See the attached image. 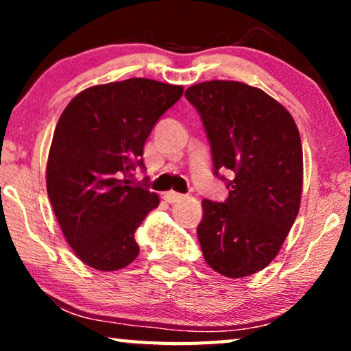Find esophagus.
I'll return each mask as SVG.
<instances>
[{
	"label": "esophagus",
	"mask_w": 351,
	"mask_h": 351,
	"mask_svg": "<svg viewBox=\"0 0 351 351\" xmlns=\"http://www.w3.org/2000/svg\"><path fill=\"white\" fill-rule=\"evenodd\" d=\"M185 196L180 195V193H176V191H167V193L165 195V199L167 201V203L174 204V203H179V201L184 199Z\"/></svg>",
	"instance_id": "34e87169"
}]
</instances>
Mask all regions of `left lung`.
Returning a JSON list of instances; mask_svg holds the SVG:
<instances>
[{"instance_id": "8db88e82", "label": "left lung", "mask_w": 351, "mask_h": 351, "mask_svg": "<svg viewBox=\"0 0 351 351\" xmlns=\"http://www.w3.org/2000/svg\"><path fill=\"white\" fill-rule=\"evenodd\" d=\"M185 97L203 121L214 174L228 189L223 203L203 199L196 232L204 261L223 276L254 275L276 257L299 213V129L281 104L239 81H206Z\"/></svg>"}]
</instances>
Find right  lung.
<instances>
[{"mask_svg":"<svg viewBox=\"0 0 351 351\" xmlns=\"http://www.w3.org/2000/svg\"><path fill=\"white\" fill-rule=\"evenodd\" d=\"M182 94V86L131 78L83 90L60 114L47 158V195L86 265L113 271L138 256L134 233L160 198L132 184V171L145 169L147 137Z\"/></svg>","mask_w":351,"mask_h":351,"instance_id":"add662e5","label":"right lung"}]
</instances>
